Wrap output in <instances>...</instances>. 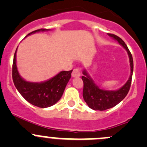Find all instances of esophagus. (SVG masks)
<instances>
[{"label": "esophagus", "instance_id": "obj_1", "mask_svg": "<svg viewBox=\"0 0 147 147\" xmlns=\"http://www.w3.org/2000/svg\"><path fill=\"white\" fill-rule=\"evenodd\" d=\"M72 76L73 78H78V77L80 76V71L78 68H75L73 69L72 72Z\"/></svg>", "mask_w": 147, "mask_h": 147}]
</instances>
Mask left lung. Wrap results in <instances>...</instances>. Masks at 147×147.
Wrapping results in <instances>:
<instances>
[{
  "mask_svg": "<svg viewBox=\"0 0 147 147\" xmlns=\"http://www.w3.org/2000/svg\"><path fill=\"white\" fill-rule=\"evenodd\" d=\"M108 35L117 40L120 45H122L127 51L129 57L131 74L128 81L123 87L116 91H109V90H105L99 88L98 86L94 84L92 79H91L90 75L87 73L86 70L83 71L84 76H82V80L84 84L82 92L83 98L90 108L94 110L104 111L116 106L121 100H124V97L128 94L131 87L133 69H134L132 55L122 39L114 34L109 33Z\"/></svg>",
  "mask_w": 147,
  "mask_h": 147,
  "instance_id": "obj_1",
  "label": "left lung"
}]
</instances>
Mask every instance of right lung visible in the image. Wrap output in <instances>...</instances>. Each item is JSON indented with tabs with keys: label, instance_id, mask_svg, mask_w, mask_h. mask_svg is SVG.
Masks as SVG:
<instances>
[{
	"label": "right lung",
	"instance_id": "1",
	"mask_svg": "<svg viewBox=\"0 0 147 147\" xmlns=\"http://www.w3.org/2000/svg\"><path fill=\"white\" fill-rule=\"evenodd\" d=\"M45 30H47L38 29L30 32L28 35ZM16 52L17 49L13 57L12 77L18 91L29 103L38 107H49L57 103L61 98L65 87L70 79L72 69L62 71L54 78L43 82H27L20 76L16 66Z\"/></svg>",
	"mask_w": 147,
	"mask_h": 147
}]
</instances>
